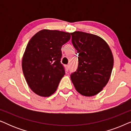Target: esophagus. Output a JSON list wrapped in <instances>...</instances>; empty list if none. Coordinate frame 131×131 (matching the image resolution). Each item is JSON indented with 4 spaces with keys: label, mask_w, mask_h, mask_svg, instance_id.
<instances>
[{
    "label": "esophagus",
    "mask_w": 131,
    "mask_h": 131,
    "mask_svg": "<svg viewBox=\"0 0 131 131\" xmlns=\"http://www.w3.org/2000/svg\"><path fill=\"white\" fill-rule=\"evenodd\" d=\"M66 70L69 71V65H66Z\"/></svg>",
    "instance_id": "obj_1"
}]
</instances>
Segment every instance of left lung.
Returning a JSON list of instances; mask_svg holds the SVG:
<instances>
[{
	"label": "left lung",
	"instance_id": "obj_1",
	"mask_svg": "<svg viewBox=\"0 0 131 131\" xmlns=\"http://www.w3.org/2000/svg\"><path fill=\"white\" fill-rule=\"evenodd\" d=\"M79 57L78 69L70 75L76 91L82 95H95L110 79L114 60L106 42L98 36L82 31L71 33Z\"/></svg>",
	"mask_w": 131,
	"mask_h": 131
}]
</instances>
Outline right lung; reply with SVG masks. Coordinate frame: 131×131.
<instances>
[{"mask_svg":"<svg viewBox=\"0 0 131 131\" xmlns=\"http://www.w3.org/2000/svg\"><path fill=\"white\" fill-rule=\"evenodd\" d=\"M70 33L42 30L28 42L22 60L24 77L30 89L41 96L57 90L65 69L61 63V48L70 39Z\"/></svg>","mask_w":131,"mask_h":131,"instance_id":"add662e5","label":"right lung"}]
</instances>
